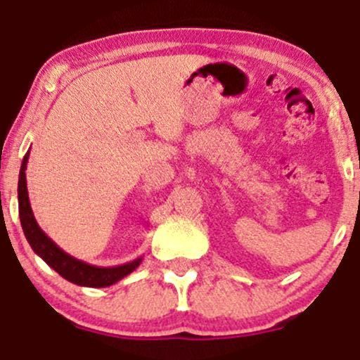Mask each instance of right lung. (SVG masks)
Returning a JSON list of instances; mask_svg holds the SVG:
<instances>
[{
    "instance_id": "obj_1",
    "label": "right lung",
    "mask_w": 360,
    "mask_h": 360,
    "mask_svg": "<svg viewBox=\"0 0 360 360\" xmlns=\"http://www.w3.org/2000/svg\"><path fill=\"white\" fill-rule=\"evenodd\" d=\"M30 157V150L23 157L22 169H20L18 177V212L20 221H22V229L28 243L34 249V252L40 259H44L53 271L59 272L64 279L69 283L77 284V286L86 288H106L111 284L118 283L125 276L134 272L142 262V257L131 260V262L122 264V266L115 267H100L91 266L88 262L72 257L68 252H64L57 245L56 242L44 232L37 223L34 212H32L30 200H28V189H27V162Z\"/></svg>"
}]
</instances>
